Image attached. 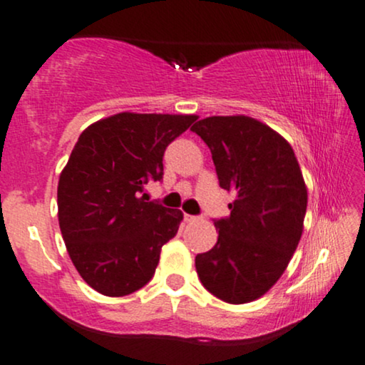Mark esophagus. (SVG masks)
I'll return each instance as SVG.
<instances>
[{"mask_svg":"<svg viewBox=\"0 0 365 365\" xmlns=\"http://www.w3.org/2000/svg\"><path fill=\"white\" fill-rule=\"evenodd\" d=\"M183 219H185V222H197V220H198V217H197V215L185 214V215H183Z\"/></svg>","mask_w":365,"mask_h":365,"instance_id":"obj_1","label":"esophagus"}]
</instances>
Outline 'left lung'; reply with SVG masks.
<instances>
[{
  "label": "left lung",
  "instance_id": "1",
  "mask_svg": "<svg viewBox=\"0 0 365 365\" xmlns=\"http://www.w3.org/2000/svg\"><path fill=\"white\" fill-rule=\"evenodd\" d=\"M224 190L236 193L217 244L197 255L207 292L225 303L255 302L273 288L297 251L308 193L288 141L255 118L210 116L195 123Z\"/></svg>",
  "mask_w": 365,
  "mask_h": 365
}]
</instances>
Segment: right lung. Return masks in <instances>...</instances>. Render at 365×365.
<instances>
[{
    "mask_svg": "<svg viewBox=\"0 0 365 365\" xmlns=\"http://www.w3.org/2000/svg\"><path fill=\"white\" fill-rule=\"evenodd\" d=\"M195 114L118 113L87 126L58 178V225L67 252L91 288L126 297L153 278L163 244L183 214L145 202L163 177V155Z\"/></svg>",
    "mask_w": 365,
    "mask_h": 365,
    "instance_id": "right-lung-1",
    "label": "right lung"
}]
</instances>
